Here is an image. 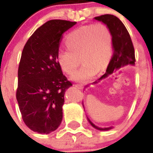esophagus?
<instances>
[{
  "label": "esophagus",
  "instance_id": "34e87169",
  "mask_svg": "<svg viewBox=\"0 0 153 153\" xmlns=\"http://www.w3.org/2000/svg\"><path fill=\"white\" fill-rule=\"evenodd\" d=\"M75 86L76 87H77L78 89H79V90H83V86L81 84H76Z\"/></svg>",
  "mask_w": 153,
  "mask_h": 153
}]
</instances>
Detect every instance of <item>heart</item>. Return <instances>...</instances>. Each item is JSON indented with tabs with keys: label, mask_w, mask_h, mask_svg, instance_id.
<instances>
[{
	"label": "heart",
	"mask_w": 153,
	"mask_h": 153,
	"mask_svg": "<svg viewBox=\"0 0 153 153\" xmlns=\"http://www.w3.org/2000/svg\"><path fill=\"white\" fill-rule=\"evenodd\" d=\"M66 45L68 49L59 50L57 63L63 72L72 74L79 63L82 67L76 70L71 79L79 83H87L96 74L108 67L113 49L111 31L102 24H89L74 30L67 36Z\"/></svg>",
	"instance_id": "b5f03b06"
}]
</instances>
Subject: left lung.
I'll list each match as a JSON object with an SVG mask.
<instances>
[{
	"instance_id": "obj_1",
	"label": "left lung",
	"mask_w": 153,
	"mask_h": 153,
	"mask_svg": "<svg viewBox=\"0 0 153 153\" xmlns=\"http://www.w3.org/2000/svg\"><path fill=\"white\" fill-rule=\"evenodd\" d=\"M94 19L96 21H100L102 24H105L111 31L113 39V54L111 60L108 65L106 74H103L97 81L93 82L92 83L93 85L97 84L102 79H106L113 72L120 70L122 67H124L125 66H127V65L133 66L136 61L134 47L132 45V40H131L129 32L122 21H120L118 17L112 14H104L100 17H94ZM87 86H86V87ZM83 106L84 108L83 103ZM87 120L90 125L98 130L107 131L113 128V126L105 127V128L99 127L93 123L88 117H87Z\"/></svg>"
}]
</instances>
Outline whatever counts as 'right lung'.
Returning <instances> with one entry per match:
<instances>
[{
	"mask_svg": "<svg viewBox=\"0 0 153 153\" xmlns=\"http://www.w3.org/2000/svg\"><path fill=\"white\" fill-rule=\"evenodd\" d=\"M76 22L51 20L28 39L18 68L17 100L24 123L33 132L48 134L60 125L67 80L56 60L62 35Z\"/></svg>",
	"mask_w": 153,
	"mask_h": 153,
	"instance_id": "obj_1",
	"label": "right lung"
}]
</instances>
